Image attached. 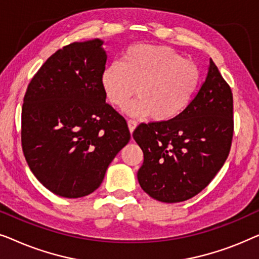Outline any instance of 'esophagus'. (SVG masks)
Returning <instances> with one entry per match:
<instances>
[{
    "instance_id": "esophagus-1",
    "label": "esophagus",
    "mask_w": 259,
    "mask_h": 259,
    "mask_svg": "<svg viewBox=\"0 0 259 259\" xmlns=\"http://www.w3.org/2000/svg\"><path fill=\"white\" fill-rule=\"evenodd\" d=\"M127 123H128V128H130V132L133 133L134 130H136V127L138 126V122L136 121V120H132L130 119L128 121H127Z\"/></svg>"
}]
</instances>
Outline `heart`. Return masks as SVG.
Masks as SVG:
<instances>
[{
  "instance_id": "obj_1",
  "label": "heart",
  "mask_w": 259,
  "mask_h": 259,
  "mask_svg": "<svg viewBox=\"0 0 259 259\" xmlns=\"http://www.w3.org/2000/svg\"><path fill=\"white\" fill-rule=\"evenodd\" d=\"M101 87L113 106L127 107L132 115L167 121L182 114L191 105L200 84L196 63L183 60L165 46L137 45L127 49L119 61L102 69Z\"/></svg>"
}]
</instances>
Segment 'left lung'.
<instances>
[{"label": "left lung", "instance_id": "1", "mask_svg": "<svg viewBox=\"0 0 259 259\" xmlns=\"http://www.w3.org/2000/svg\"><path fill=\"white\" fill-rule=\"evenodd\" d=\"M233 136L231 88L210 59L204 83L182 114L140 123L133 138L144 152L138 180L162 203H180L203 191L223 167Z\"/></svg>", "mask_w": 259, "mask_h": 259}]
</instances>
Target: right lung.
I'll return each instance as SVG.
<instances>
[{
	"label": "right lung",
	"instance_id": "add662e5",
	"mask_svg": "<svg viewBox=\"0 0 259 259\" xmlns=\"http://www.w3.org/2000/svg\"><path fill=\"white\" fill-rule=\"evenodd\" d=\"M100 38L55 52L28 84L22 106L23 154L38 182L65 198L94 192L128 144L126 120L106 104Z\"/></svg>",
	"mask_w": 259,
	"mask_h": 259
}]
</instances>
